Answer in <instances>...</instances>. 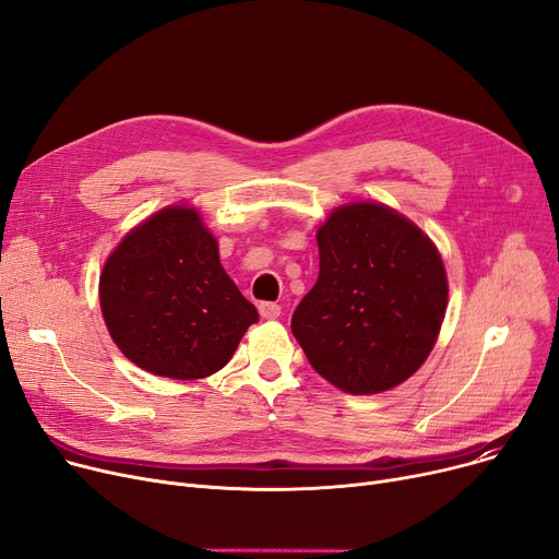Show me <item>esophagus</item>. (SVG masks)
I'll return each instance as SVG.
<instances>
[{
    "instance_id": "esophagus-1",
    "label": "esophagus",
    "mask_w": 559,
    "mask_h": 559,
    "mask_svg": "<svg viewBox=\"0 0 559 559\" xmlns=\"http://www.w3.org/2000/svg\"><path fill=\"white\" fill-rule=\"evenodd\" d=\"M258 310H260V314H262L264 319H276V317H281V306H278V304H272V301H262V304L258 306Z\"/></svg>"
}]
</instances>
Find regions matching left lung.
<instances>
[{
  "instance_id": "obj_1",
  "label": "left lung",
  "mask_w": 559,
  "mask_h": 559,
  "mask_svg": "<svg viewBox=\"0 0 559 559\" xmlns=\"http://www.w3.org/2000/svg\"><path fill=\"white\" fill-rule=\"evenodd\" d=\"M319 278L292 314L312 369L346 394L401 385L430 356L449 281L428 235L385 203L335 209L317 230Z\"/></svg>"
}]
</instances>
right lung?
I'll return each mask as SVG.
<instances>
[{
    "mask_svg": "<svg viewBox=\"0 0 559 559\" xmlns=\"http://www.w3.org/2000/svg\"><path fill=\"white\" fill-rule=\"evenodd\" d=\"M99 304L117 348L176 380L219 371L258 321L190 205L158 211L117 245L99 276Z\"/></svg>",
    "mask_w": 559,
    "mask_h": 559,
    "instance_id": "1",
    "label": "right lung"
}]
</instances>
